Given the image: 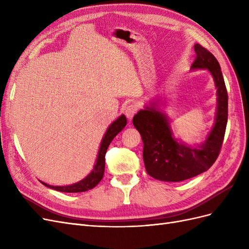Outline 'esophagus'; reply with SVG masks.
Returning <instances> with one entry per match:
<instances>
[{
	"mask_svg": "<svg viewBox=\"0 0 249 249\" xmlns=\"http://www.w3.org/2000/svg\"><path fill=\"white\" fill-rule=\"evenodd\" d=\"M137 112V106L135 104H131V105H129V106H127L126 108H125V110H124V114H125V116H126V118L129 119V120H131L132 118H133V116L135 115V113Z\"/></svg>",
	"mask_w": 249,
	"mask_h": 249,
	"instance_id": "1",
	"label": "esophagus"
}]
</instances>
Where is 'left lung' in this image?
Returning a JSON list of instances; mask_svg holds the SVG:
<instances>
[{
	"label": "left lung",
	"instance_id": "left-lung-1",
	"mask_svg": "<svg viewBox=\"0 0 249 249\" xmlns=\"http://www.w3.org/2000/svg\"><path fill=\"white\" fill-rule=\"evenodd\" d=\"M191 70H208L217 88L215 124L206 141L197 146L186 145L173 137L169 120L155 104L140 110L133 118L143 141V161L150 177L164 182H182L207 171L220 153L228 124V91L220 65L213 54L196 43Z\"/></svg>",
	"mask_w": 249,
	"mask_h": 249
}]
</instances>
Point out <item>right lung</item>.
I'll return each instance as SVG.
<instances>
[{"instance_id": "add662e5", "label": "right lung", "mask_w": 249, "mask_h": 249, "mask_svg": "<svg viewBox=\"0 0 249 249\" xmlns=\"http://www.w3.org/2000/svg\"><path fill=\"white\" fill-rule=\"evenodd\" d=\"M126 124V118L124 115L119 116L115 122H113L110 126L108 127L107 132L105 133V136L102 140L99 155H97L96 163L92 171L89 173V175L81 179L80 182L74 183L72 185L69 186H51L46 183L41 182L44 186H47L51 189H54L60 192H66V193H76V192H85L90 189H92L97 184L101 182V179L104 177V171H105V156H106L108 146L110 145L111 141L114 139L116 135L124 130V127Z\"/></svg>"}]
</instances>
